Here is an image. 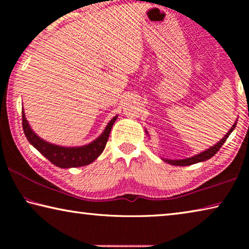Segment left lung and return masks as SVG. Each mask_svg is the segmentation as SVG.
<instances>
[{"label": "left lung", "instance_id": "left-lung-1", "mask_svg": "<svg viewBox=\"0 0 249 249\" xmlns=\"http://www.w3.org/2000/svg\"><path fill=\"white\" fill-rule=\"evenodd\" d=\"M236 123H237V121L235 122L234 125L231 126V129L226 133L225 136L223 137L220 142H216V144L214 145V146L210 147L209 149H206L204 151H202V153H200V154L193 156V157L185 158V159H178V160H171V159H165V158H161V159L163 160V161H166V162L170 163V165H174V166H190V165H193V163L205 161V160L212 158L213 156L215 155L218 150H220V148L223 146V144H224L227 138H229L231 133L234 130L235 126H236ZM146 133H147V130H146Z\"/></svg>", "mask_w": 249, "mask_h": 249}]
</instances>
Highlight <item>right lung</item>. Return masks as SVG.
<instances>
[{
  "mask_svg": "<svg viewBox=\"0 0 249 249\" xmlns=\"http://www.w3.org/2000/svg\"><path fill=\"white\" fill-rule=\"evenodd\" d=\"M22 123L23 129L26 136L27 141L45 156L50 162L59 168H75L87 166L89 163L93 162L94 160L102 154V151L107 145L109 132H111L113 124L115 123L117 115L109 121L104 132L100 135L90 144L81 147H62L58 145L50 144V142L41 140L39 136H37L35 132L31 128V126L27 123L25 113L22 111Z\"/></svg>",
  "mask_w": 249,
  "mask_h": 249,
  "instance_id": "add662e5",
  "label": "right lung"
}]
</instances>
